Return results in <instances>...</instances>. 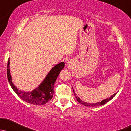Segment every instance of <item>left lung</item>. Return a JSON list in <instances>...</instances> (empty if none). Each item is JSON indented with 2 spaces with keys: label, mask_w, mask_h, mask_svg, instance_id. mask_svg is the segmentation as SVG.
Wrapping results in <instances>:
<instances>
[{
  "label": "left lung",
  "mask_w": 131,
  "mask_h": 131,
  "mask_svg": "<svg viewBox=\"0 0 131 131\" xmlns=\"http://www.w3.org/2000/svg\"><path fill=\"white\" fill-rule=\"evenodd\" d=\"M73 92H74V94L75 97V98H76L77 101H78L79 103H81V104L83 105H84L86 106H90V107H95V106L103 105L105 104L106 103H107L108 102H109L110 100L112 99V98H114V97L116 95H117V93L114 94V95H113L112 96H111L110 97H109V98H106V99H105V100H103L101 101L100 102H96V103H87V102H84V101L81 100L80 98H79V97L76 95V94L75 93V91H74V89H73Z\"/></svg>",
  "instance_id": "obj_1"
}]
</instances>
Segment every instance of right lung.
Returning a JSON list of instances; mask_svg holds the SVG:
<instances>
[{
	"instance_id": "add662e5",
	"label": "right lung",
	"mask_w": 131,
	"mask_h": 131,
	"mask_svg": "<svg viewBox=\"0 0 131 131\" xmlns=\"http://www.w3.org/2000/svg\"><path fill=\"white\" fill-rule=\"evenodd\" d=\"M10 60H8L7 69V79L10 86L17 96L23 100L27 103H31L36 105H41L47 103L53 97L54 93V84L62 69L64 68L65 63H59L50 71L48 74L46 75L45 79L40 83L38 87L36 88L32 91H24L20 90L13 84L12 82V77L10 71Z\"/></svg>"
}]
</instances>
